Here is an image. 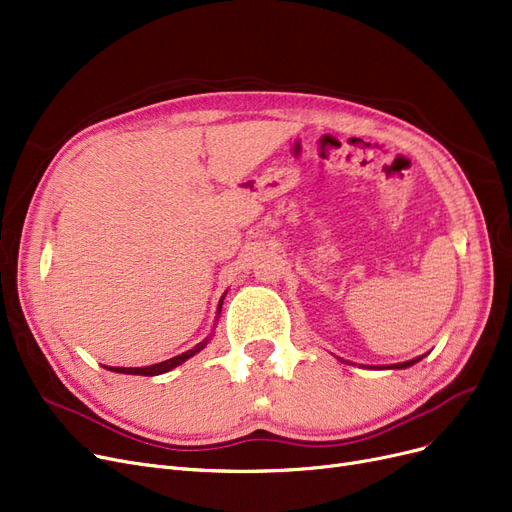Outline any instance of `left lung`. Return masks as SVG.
<instances>
[{"label":"left lung","mask_w":512,"mask_h":512,"mask_svg":"<svg viewBox=\"0 0 512 512\" xmlns=\"http://www.w3.org/2000/svg\"><path fill=\"white\" fill-rule=\"evenodd\" d=\"M422 360V355L420 358H414V360H408V362H402V364H393V366H366V368H376V370H402V368H410L412 364H416V362H420Z\"/></svg>","instance_id":"8db88e82"}]
</instances>
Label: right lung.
I'll use <instances>...</instances> for the list:
<instances>
[{"instance_id":"1","label":"right lung","mask_w":512,"mask_h":512,"mask_svg":"<svg viewBox=\"0 0 512 512\" xmlns=\"http://www.w3.org/2000/svg\"><path fill=\"white\" fill-rule=\"evenodd\" d=\"M224 297H226V293H224ZM224 297L219 299V305H217V318H219V314H221V305H224ZM211 341V337H207L205 341H201L198 345H194L192 349H188V351H184V353H180V355H175V358H169V360H165V362H159V364H152V366H142V368H115V366H104L106 370H110V372H121V374H142V376H157V374H163V372H169V370H173V368H177L180 364H184L186 360H190L192 355H196L198 351H203L205 347H207V343Z\"/></svg>"}]
</instances>
